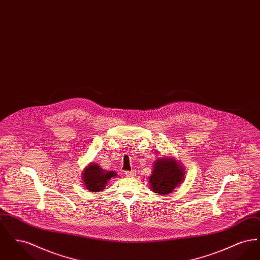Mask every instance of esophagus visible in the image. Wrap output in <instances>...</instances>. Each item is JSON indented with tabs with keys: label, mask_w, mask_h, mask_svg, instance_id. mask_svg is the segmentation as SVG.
Instances as JSON below:
<instances>
[{
	"label": "esophagus",
	"mask_w": 260,
	"mask_h": 260,
	"mask_svg": "<svg viewBox=\"0 0 260 260\" xmlns=\"http://www.w3.org/2000/svg\"><path fill=\"white\" fill-rule=\"evenodd\" d=\"M124 175L125 176H129V177H133V176H135L136 175V172L135 171H125L124 172Z\"/></svg>",
	"instance_id": "esophagus-1"
}]
</instances>
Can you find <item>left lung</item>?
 I'll return each instance as SVG.
<instances>
[{
  "label": "left lung",
  "instance_id": "obj_1",
  "mask_svg": "<svg viewBox=\"0 0 260 260\" xmlns=\"http://www.w3.org/2000/svg\"><path fill=\"white\" fill-rule=\"evenodd\" d=\"M149 176L150 189L160 195H168L184 181L185 169L173 156H162L153 162Z\"/></svg>",
  "mask_w": 260,
  "mask_h": 260
}]
</instances>
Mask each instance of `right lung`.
Instances as JSON below:
<instances>
[{
	"label": "right lung",
	"mask_w": 260,
	"mask_h": 260,
	"mask_svg": "<svg viewBox=\"0 0 260 260\" xmlns=\"http://www.w3.org/2000/svg\"><path fill=\"white\" fill-rule=\"evenodd\" d=\"M83 183L90 192H99L105 189L108 182L113 177H117L116 172H107L100 168L99 164L90 162L88 164L82 173Z\"/></svg>",
	"instance_id": "1"
}]
</instances>
